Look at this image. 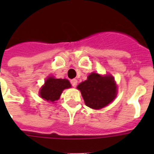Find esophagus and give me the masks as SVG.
I'll use <instances>...</instances> for the list:
<instances>
[{
    "mask_svg": "<svg viewBox=\"0 0 154 154\" xmlns=\"http://www.w3.org/2000/svg\"><path fill=\"white\" fill-rule=\"evenodd\" d=\"M71 85H72V86L76 87L77 85V80L76 79H72L71 80Z\"/></svg>",
    "mask_w": 154,
    "mask_h": 154,
    "instance_id": "esophagus-1",
    "label": "esophagus"
}]
</instances>
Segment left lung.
<instances>
[{
    "mask_svg": "<svg viewBox=\"0 0 154 154\" xmlns=\"http://www.w3.org/2000/svg\"><path fill=\"white\" fill-rule=\"evenodd\" d=\"M77 88L82 93L85 105L94 109L107 106L117 94L114 77L107 74L101 76L97 72L90 73L86 81L80 83Z\"/></svg>",
    "mask_w": 154,
    "mask_h": 154,
    "instance_id": "obj_1",
    "label": "left lung"
}]
</instances>
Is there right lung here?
<instances>
[{
    "label": "right lung",
    "instance_id": "add662e5",
    "mask_svg": "<svg viewBox=\"0 0 154 154\" xmlns=\"http://www.w3.org/2000/svg\"><path fill=\"white\" fill-rule=\"evenodd\" d=\"M70 87V82L67 79H57L49 77L45 80V85L40 89V97L49 102L54 103L60 98L63 90Z\"/></svg>",
    "mask_w": 154,
    "mask_h": 154
}]
</instances>
